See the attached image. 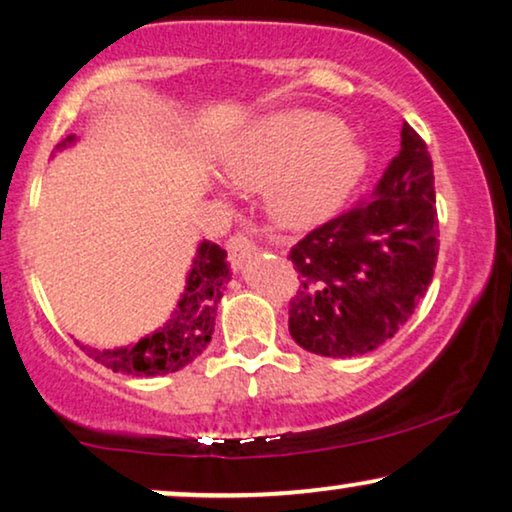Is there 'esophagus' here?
I'll use <instances>...</instances> for the list:
<instances>
[{"label": "esophagus", "mask_w": 512, "mask_h": 512, "mask_svg": "<svg viewBox=\"0 0 512 512\" xmlns=\"http://www.w3.org/2000/svg\"><path fill=\"white\" fill-rule=\"evenodd\" d=\"M258 251V244L251 240L249 233H244V230H240V233L230 235L228 240V254L233 256V261L240 265L244 258H249L251 254H256Z\"/></svg>", "instance_id": "obj_1"}]
</instances>
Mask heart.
<instances>
[{"label":"heart","instance_id":"b5f03b06","mask_svg":"<svg viewBox=\"0 0 512 512\" xmlns=\"http://www.w3.org/2000/svg\"><path fill=\"white\" fill-rule=\"evenodd\" d=\"M223 170L244 186L265 181L272 216L305 226L335 212L359 186L368 170V149L326 111H272L226 146Z\"/></svg>","mask_w":512,"mask_h":512}]
</instances>
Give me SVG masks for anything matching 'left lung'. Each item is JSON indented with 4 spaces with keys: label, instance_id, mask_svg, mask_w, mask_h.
Instances as JSON below:
<instances>
[{
    "label": "left lung",
    "instance_id": "obj_1",
    "mask_svg": "<svg viewBox=\"0 0 512 512\" xmlns=\"http://www.w3.org/2000/svg\"><path fill=\"white\" fill-rule=\"evenodd\" d=\"M289 258L300 275L289 331L300 347L347 359L394 338L438 261L436 188L424 139L403 123L401 151L370 198L307 233Z\"/></svg>",
    "mask_w": 512,
    "mask_h": 512
}]
</instances>
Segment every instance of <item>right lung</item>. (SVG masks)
<instances>
[{"label": "right lung", "mask_w": 512, "mask_h": 512, "mask_svg": "<svg viewBox=\"0 0 512 512\" xmlns=\"http://www.w3.org/2000/svg\"><path fill=\"white\" fill-rule=\"evenodd\" d=\"M76 142V135H69L58 144L67 149ZM226 249L214 242H200L195 251L193 265L188 270L186 289L181 293L177 307L170 319L156 331L144 335L135 345L116 349H95L76 342L90 359L102 366L125 375H167L177 373L193 359L205 352L214 333L216 307L223 296V289L230 282V265Z\"/></svg>", "instance_id": "obj_1"}]
</instances>
